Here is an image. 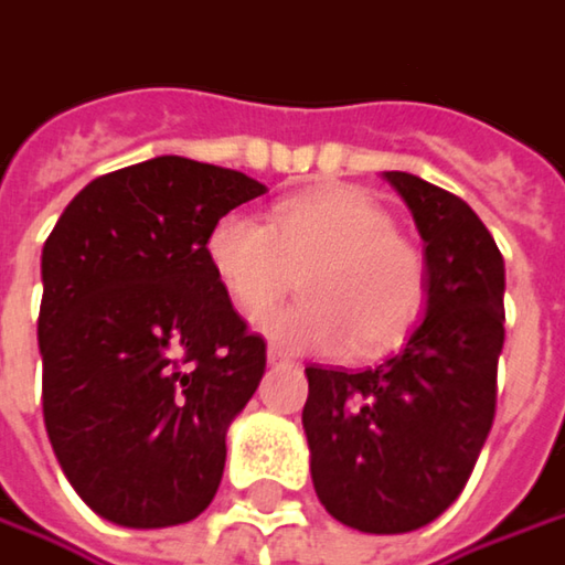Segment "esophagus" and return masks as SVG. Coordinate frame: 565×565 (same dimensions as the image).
<instances>
[{
  "mask_svg": "<svg viewBox=\"0 0 565 565\" xmlns=\"http://www.w3.org/2000/svg\"><path fill=\"white\" fill-rule=\"evenodd\" d=\"M268 364H271V367H284V364H290V358H287L284 351L268 349Z\"/></svg>",
  "mask_w": 565,
  "mask_h": 565,
  "instance_id": "esophagus-1",
  "label": "esophagus"
}]
</instances>
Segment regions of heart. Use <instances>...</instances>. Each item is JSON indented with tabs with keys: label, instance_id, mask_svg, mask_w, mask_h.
<instances>
[{
	"label": "heart",
	"instance_id": "1",
	"mask_svg": "<svg viewBox=\"0 0 565 565\" xmlns=\"http://www.w3.org/2000/svg\"><path fill=\"white\" fill-rule=\"evenodd\" d=\"M204 255L246 319L268 313L300 275L303 300L262 319V332L290 351H339L351 341L358 358L381 354L406 339L428 297L422 252L358 188L287 198L268 226L236 211L223 214Z\"/></svg>",
	"mask_w": 565,
	"mask_h": 565
}]
</instances>
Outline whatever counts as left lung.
<instances>
[{"label": "left lung", "instance_id": "8db88e82", "mask_svg": "<svg viewBox=\"0 0 565 565\" xmlns=\"http://www.w3.org/2000/svg\"><path fill=\"white\" fill-rule=\"evenodd\" d=\"M383 179L425 243V319L367 371L307 367L303 431L326 512L364 534H406L460 495L492 428L505 262L467 201L409 172Z\"/></svg>", "mask_w": 565, "mask_h": 565}]
</instances>
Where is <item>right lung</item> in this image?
Here are the masks:
<instances>
[{"label":"right lung","instance_id":"1","mask_svg":"<svg viewBox=\"0 0 565 565\" xmlns=\"http://www.w3.org/2000/svg\"><path fill=\"white\" fill-rule=\"evenodd\" d=\"M258 194L243 172L156 156L85 184L44 243V425L79 499L115 524H184L216 495L265 339L204 243Z\"/></svg>","mask_w":565,"mask_h":565}]
</instances>
